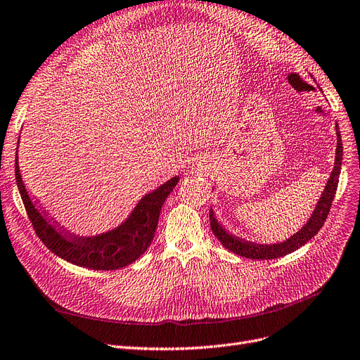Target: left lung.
I'll return each instance as SVG.
<instances>
[{"mask_svg":"<svg viewBox=\"0 0 360 360\" xmlns=\"http://www.w3.org/2000/svg\"><path fill=\"white\" fill-rule=\"evenodd\" d=\"M335 133H337V149H335V162H334V169L330 171V176L326 181L325 189L316 204L310 219L307 223L301 227L298 232H295L292 236H290L286 240L281 243H255V242H248L245 239H240L235 235H230L227 230L219 223L217 217L212 211L210 210V224L212 233L215 235L221 245L232 251L238 255L247 257V258H254V260H271V258H279L286 254H291L292 251L298 250L300 247H303L306 242H309L316 233L319 232L321 227L323 226L329 210L330 204H333L335 192H337V186H338V179H340V172H341V162H342V141H341V134H340V128L338 124L335 127Z\"/></svg>","mask_w":360,"mask_h":360,"instance_id":"1","label":"left lung"}]
</instances>
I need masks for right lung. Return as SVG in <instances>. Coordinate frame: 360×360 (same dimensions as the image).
Returning <instances> with one entry per match:
<instances>
[{
  "label": "right lung",
  "instance_id": "1",
  "mask_svg": "<svg viewBox=\"0 0 360 360\" xmlns=\"http://www.w3.org/2000/svg\"><path fill=\"white\" fill-rule=\"evenodd\" d=\"M19 145V141H18ZM19 148V146H18ZM16 153L18 188L35 233L42 243L57 257L81 267L93 270H115L136 262L152 243L160 220V212L167 196L180 180L177 176L169 179L160 188L143 196L128 219L112 230L94 236H78L65 232L51 223L44 211H41L30 198L23 184Z\"/></svg>",
  "mask_w": 360,
  "mask_h": 360
}]
</instances>
